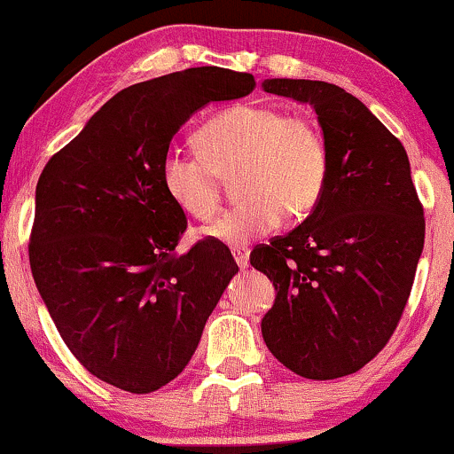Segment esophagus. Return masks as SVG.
I'll return each mask as SVG.
<instances>
[{
    "label": "esophagus",
    "instance_id": "1",
    "mask_svg": "<svg viewBox=\"0 0 454 454\" xmlns=\"http://www.w3.org/2000/svg\"><path fill=\"white\" fill-rule=\"evenodd\" d=\"M234 260H237V264L241 266V269H247L249 266V249L247 247H237L232 251Z\"/></svg>",
    "mask_w": 454,
    "mask_h": 454
}]
</instances>
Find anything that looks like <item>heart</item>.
<instances>
[{"mask_svg": "<svg viewBox=\"0 0 454 454\" xmlns=\"http://www.w3.org/2000/svg\"><path fill=\"white\" fill-rule=\"evenodd\" d=\"M200 154L168 147L160 182L188 215L207 220L220 205L217 175L237 168L243 200L203 228L211 241L245 247L279 228L283 215L302 217L325 188L327 145L319 127L300 114L264 103H241L207 120L196 133Z\"/></svg>", "mask_w": 454, "mask_h": 454, "instance_id": "1", "label": "heart"}]
</instances>
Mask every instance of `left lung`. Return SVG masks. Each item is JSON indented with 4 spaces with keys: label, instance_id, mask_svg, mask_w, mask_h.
Returning a JSON list of instances; mask_svg holds the SVG:
<instances>
[{
    "label": "left lung",
    "instance_id": "1",
    "mask_svg": "<svg viewBox=\"0 0 454 454\" xmlns=\"http://www.w3.org/2000/svg\"><path fill=\"white\" fill-rule=\"evenodd\" d=\"M262 90L309 103L330 158L307 220L249 255L277 292L262 336L292 372L340 379L397 327L423 254V207L400 139L357 97L319 80L272 78Z\"/></svg>",
    "mask_w": 454,
    "mask_h": 454
}]
</instances>
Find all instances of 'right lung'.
I'll return each mask as SVG.
<instances>
[{"instance_id":"1","label":"right lung","mask_w":454,"mask_h":454,"mask_svg":"<svg viewBox=\"0 0 454 454\" xmlns=\"http://www.w3.org/2000/svg\"><path fill=\"white\" fill-rule=\"evenodd\" d=\"M254 86L251 74L222 67L139 82L43 167L29 241L37 292L75 359L118 389L171 383L239 272L211 239L175 255L188 222L162 188L160 160L194 112Z\"/></svg>"}]
</instances>
